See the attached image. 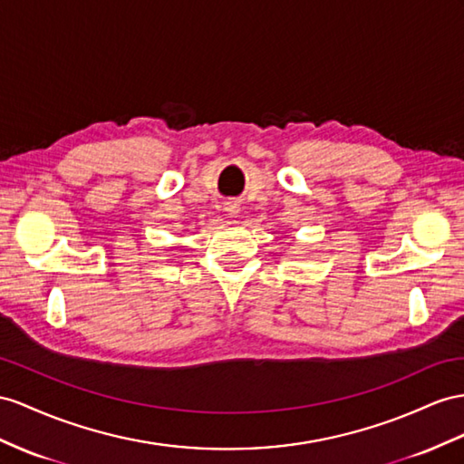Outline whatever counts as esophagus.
Instances as JSON below:
<instances>
[{
    "label": "esophagus",
    "instance_id": "34e87169",
    "mask_svg": "<svg viewBox=\"0 0 464 464\" xmlns=\"http://www.w3.org/2000/svg\"><path fill=\"white\" fill-rule=\"evenodd\" d=\"M229 211H231V213H237V211H235V208H231V209H229Z\"/></svg>",
    "mask_w": 464,
    "mask_h": 464
}]
</instances>
